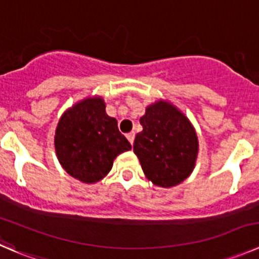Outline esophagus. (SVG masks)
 Returning a JSON list of instances; mask_svg holds the SVG:
<instances>
[{
    "mask_svg": "<svg viewBox=\"0 0 259 259\" xmlns=\"http://www.w3.org/2000/svg\"><path fill=\"white\" fill-rule=\"evenodd\" d=\"M126 138H127V140H129L130 142V144L133 145V143H134V138H135V133L134 132H132V133H129V134L126 135Z\"/></svg>",
    "mask_w": 259,
    "mask_h": 259,
    "instance_id": "obj_1",
    "label": "esophagus"
}]
</instances>
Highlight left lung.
<instances>
[{
  "instance_id": "left-lung-1",
  "label": "left lung",
  "mask_w": 259,
  "mask_h": 259,
  "mask_svg": "<svg viewBox=\"0 0 259 259\" xmlns=\"http://www.w3.org/2000/svg\"><path fill=\"white\" fill-rule=\"evenodd\" d=\"M143 130L134 140L145 177L159 187L180 185L192 173L199 140L190 120L164 100L155 101L140 117Z\"/></svg>"
}]
</instances>
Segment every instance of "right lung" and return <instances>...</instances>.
<instances>
[{"mask_svg":"<svg viewBox=\"0 0 259 259\" xmlns=\"http://www.w3.org/2000/svg\"><path fill=\"white\" fill-rule=\"evenodd\" d=\"M105 109L102 97H87L62 115L55 130L58 160L68 175L84 183L101 181L115 158L132 149L117 129V120Z\"/></svg>","mask_w":259,"mask_h":259,"instance_id":"right-lung-1","label":"right lung"}]
</instances>
